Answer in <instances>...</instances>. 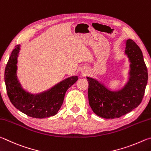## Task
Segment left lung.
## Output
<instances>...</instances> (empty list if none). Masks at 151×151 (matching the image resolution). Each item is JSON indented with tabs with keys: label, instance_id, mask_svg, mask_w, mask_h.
I'll return each instance as SVG.
<instances>
[{
	"label": "left lung",
	"instance_id": "8db88e82",
	"mask_svg": "<svg viewBox=\"0 0 151 151\" xmlns=\"http://www.w3.org/2000/svg\"><path fill=\"white\" fill-rule=\"evenodd\" d=\"M125 52L131 62V69L128 82L122 89L110 91L97 80L87 77L89 104L100 117H121L138 107L143 98L148 72L142 51L135 42L129 39L126 41Z\"/></svg>",
	"mask_w": 151,
	"mask_h": 151
}]
</instances>
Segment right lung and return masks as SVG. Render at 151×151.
I'll return each instance as SVG.
<instances>
[{
    "label": "right lung",
    "instance_id": "right-lung-1",
    "mask_svg": "<svg viewBox=\"0 0 151 151\" xmlns=\"http://www.w3.org/2000/svg\"><path fill=\"white\" fill-rule=\"evenodd\" d=\"M20 45L13 50L5 68L4 81L7 95L12 104L29 117L46 118L55 115L62 107L66 91L78 80V76L68 78L50 90L33 95L24 90L17 76V57Z\"/></svg>",
    "mask_w": 151,
    "mask_h": 151
}]
</instances>
